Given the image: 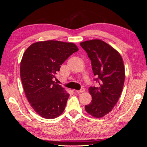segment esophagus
<instances>
[{
	"instance_id": "1",
	"label": "esophagus",
	"mask_w": 147,
	"mask_h": 147,
	"mask_svg": "<svg viewBox=\"0 0 147 147\" xmlns=\"http://www.w3.org/2000/svg\"><path fill=\"white\" fill-rule=\"evenodd\" d=\"M84 91V88H82L80 90H79V91H76V92H77V93H82V92H83Z\"/></svg>"
}]
</instances>
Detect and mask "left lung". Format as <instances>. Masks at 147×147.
Here are the masks:
<instances>
[{
    "mask_svg": "<svg viewBox=\"0 0 147 147\" xmlns=\"http://www.w3.org/2000/svg\"><path fill=\"white\" fill-rule=\"evenodd\" d=\"M91 61L94 80L97 87L91 86L89 92L92 101L85 105L86 112L95 118H101L112 110L121 94L125 71L119 53L99 39L80 43Z\"/></svg>",
    "mask_w": 147,
    "mask_h": 147,
    "instance_id": "obj_1",
    "label": "left lung"
}]
</instances>
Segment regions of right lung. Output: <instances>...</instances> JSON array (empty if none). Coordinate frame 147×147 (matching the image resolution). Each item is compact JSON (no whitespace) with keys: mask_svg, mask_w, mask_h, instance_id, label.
Masks as SVG:
<instances>
[{"mask_svg":"<svg viewBox=\"0 0 147 147\" xmlns=\"http://www.w3.org/2000/svg\"><path fill=\"white\" fill-rule=\"evenodd\" d=\"M78 50L73 43L37 42L29 46L20 64V76L26 97L33 109L46 119L64 112L69 94L53 79L61 65Z\"/></svg>","mask_w":147,"mask_h":147,"instance_id":"1","label":"right lung"}]
</instances>
